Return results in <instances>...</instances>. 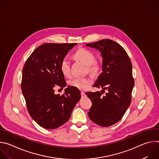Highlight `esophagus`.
<instances>
[{
    "mask_svg": "<svg viewBox=\"0 0 159 159\" xmlns=\"http://www.w3.org/2000/svg\"><path fill=\"white\" fill-rule=\"evenodd\" d=\"M80 94H81V95L82 96H84V94H85V93L83 92V91H81V93H80Z\"/></svg>",
    "mask_w": 159,
    "mask_h": 159,
    "instance_id": "obj_1",
    "label": "esophagus"
}]
</instances>
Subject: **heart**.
Masks as SVG:
<instances>
[{"label":"heart","mask_w":159,"mask_h":159,"mask_svg":"<svg viewBox=\"0 0 159 159\" xmlns=\"http://www.w3.org/2000/svg\"><path fill=\"white\" fill-rule=\"evenodd\" d=\"M75 57L88 66L89 71L94 72L98 69V64L95 61V55L90 50L83 48H80L75 52ZM60 70L65 77L71 76L70 62L67 58L62 60L60 63ZM93 83V79L90 77L75 78L70 81V86L82 90L87 89Z\"/></svg>","instance_id":"obj_1"}]
</instances>
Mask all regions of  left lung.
Masks as SVG:
<instances>
[{"instance_id": "obj_1", "label": "left lung", "mask_w": 159, "mask_h": 159, "mask_svg": "<svg viewBox=\"0 0 159 159\" xmlns=\"http://www.w3.org/2000/svg\"><path fill=\"white\" fill-rule=\"evenodd\" d=\"M86 46L98 50L102 57V72L93 86L108 90L104 97L101 96L102 90L101 93H85L92 101L88 115L96 124L110 126L122 118L130 105L134 86L132 64L125 49L111 39H102Z\"/></svg>"}]
</instances>
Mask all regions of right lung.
Returning <instances> with one entry per match:
<instances>
[{
  "mask_svg": "<svg viewBox=\"0 0 159 159\" xmlns=\"http://www.w3.org/2000/svg\"><path fill=\"white\" fill-rule=\"evenodd\" d=\"M77 43H45L27 59L22 69L21 89L31 117L41 127L57 128L69 120L81 98L78 89L69 86L62 96L55 94L56 85L66 83L60 63Z\"/></svg>",
  "mask_w": 159,
  "mask_h": 159,
  "instance_id": "add662e5",
  "label": "right lung"
}]
</instances>
